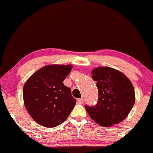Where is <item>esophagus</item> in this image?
Listing matches in <instances>:
<instances>
[{"label": "esophagus", "instance_id": "34e87169", "mask_svg": "<svg viewBox=\"0 0 153 153\" xmlns=\"http://www.w3.org/2000/svg\"><path fill=\"white\" fill-rule=\"evenodd\" d=\"M77 102H78L79 104H82L83 103V98H80V99H78V100H77Z\"/></svg>", "mask_w": 153, "mask_h": 153}]
</instances>
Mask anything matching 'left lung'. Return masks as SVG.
Here are the masks:
<instances>
[{"instance_id":"left-lung-1","label":"left lung","mask_w":153,"mask_h":153,"mask_svg":"<svg viewBox=\"0 0 153 153\" xmlns=\"http://www.w3.org/2000/svg\"><path fill=\"white\" fill-rule=\"evenodd\" d=\"M91 73L97 81L99 99L93 107L85 106L88 114L102 127L118 124L127 118L134 104L132 83L123 72L110 67H97Z\"/></svg>"}]
</instances>
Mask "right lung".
<instances>
[{
	"label": "right lung",
	"instance_id": "right-lung-1",
	"mask_svg": "<svg viewBox=\"0 0 153 153\" xmlns=\"http://www.w3.org/2000/svg\"><path fill=\"white\" fill-rule=\"evenodd\" d=\"M72 65H48L28 79L23 88L24 103L38 124L55 127L64 122L76 104L71 89L62 83Z\"/></svg>",
	"mask_w": 153,
	"mask_h": 153
}]
</instances>
